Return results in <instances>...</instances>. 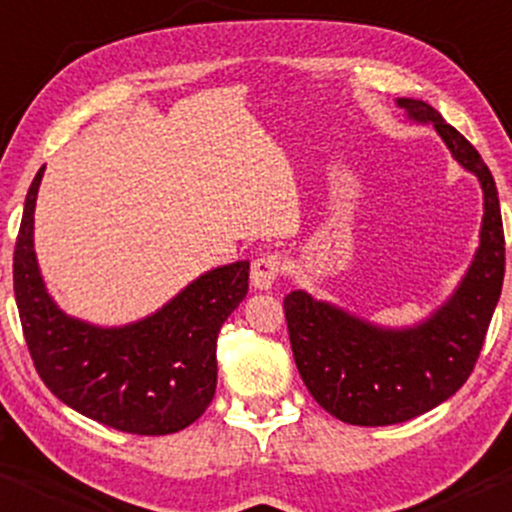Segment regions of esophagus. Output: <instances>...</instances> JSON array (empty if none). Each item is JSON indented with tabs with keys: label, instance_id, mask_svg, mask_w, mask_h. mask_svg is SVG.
<instances>
[{
	"label": "esophagus",
	"instance_id": "esophagus-1",
	"mask_svg": "<svg viewBox=\"0 0 512 512\" xmlns=\"http://www.w3.org/2000/svg\"><path fill=\"white\" fill-rule=\"evenodd\" d=\"M279 274H281V255H276V252H267V255H260L252 260L250 281L255 289L260 291L272 289V284L279 279Z\"/></svg>",
	"mask_w": 512,
	"mask_h": 512
}]
</instances>
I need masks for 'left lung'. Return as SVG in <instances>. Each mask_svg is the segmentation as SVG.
Returning <instances> with one entry per match:
<instances>
[{
    "label": "left lung",
    "mask_w": 512,
    "mask_h": 512,
    "mask_svg": "<svg viewBox=\"0 0 512 512\" xmlns=\"http://www.w3.org/2000/svg\"><path fill=\"white\" fill-rule=\"evenodd\" d=\"M397 103L414 120L433 122L455 161L477 175L484 190V223L460 289L438 313L409 330H380L305 291L284 298L293 358L305 387L334 419L354 426L402 424L438 407L467 383L505 274L501 204L489 166L436 108L414 98Z\"/></svg>",
    "instance_id": "8db88e82"
}]
</instances>
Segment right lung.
<instances>
[{
    "mask_svg": "<svg viewBox=\"0 0 512 512\" xmlns=\"http://www.w3.org/2000/svg\"><path fill=\"white\" fill-rule=\"evenodd\" d=\"M45 166L28 187L14 248V293L40 380L67 407L137 436H168L197 421L216 392V339L248 293L250 262L211 269L156 315L93 327L52 303L33 252V211Z\"/></svg>",
    "mask_w": 512,
    "mask_h": 512,
    "instance_id": "add662e5",
    "label": "right lung"
}]
</instances>
